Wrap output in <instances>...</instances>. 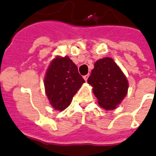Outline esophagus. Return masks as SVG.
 <instances>
[{
  "mask_svg": "<svg viewBox=\"0 0 156 156\" xmlns=\"http://www.w3.org/2000/svg\"><path fill=\"white\" fill-rule=\"evenodd\" d=\"M88 77H89V75H85V76H83V78H84V80L85 81H87V79H88Z\"/></svg>",
  "mask_w": 156,
  "mask_h": 156,
  "instance_id": "esophagus-1",
  "label": "esophagus"
}]
</instances>
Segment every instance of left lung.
Wrapping results in <instances>:
<instances>
[{"instance_id":"8db88e82","label":"left lung","mask_w":156,"mask_h":156,"mask_svg":"<svg viewBox=\"0 0 156 156\" xmlns=\"http://www.w3.org/2000/svg\"><path fill=\"white\" fill-rule=\"evenodd\" d=\"M87 83L92 87L98 104L105 110H113L127 95L129 83L117 64L110 57L95 61Z\"/></svg>"}]
</instances>
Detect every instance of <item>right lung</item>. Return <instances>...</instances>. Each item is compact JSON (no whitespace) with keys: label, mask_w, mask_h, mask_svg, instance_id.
<instances>
[{"label":"right lung","mask_w":156,"mask_h":156,"mask_svg":"<svg viewBox=\"0 0 156 156\" xmlns=\"http://www.w3.org/2000/svg\"><path fill=\"white\" fill-rule=\"evenodd\" d=\"M85 81L69 56H56L44 77L45 93L55 110L62 112L69 106L73 95Z\"/></svg>","instance_id":"obj_1"}]
</instances>
